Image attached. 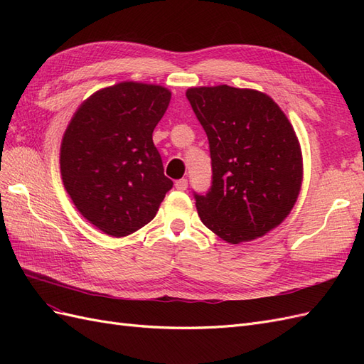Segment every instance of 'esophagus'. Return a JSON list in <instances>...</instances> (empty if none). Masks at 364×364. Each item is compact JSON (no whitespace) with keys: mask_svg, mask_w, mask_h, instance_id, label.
Instances as JSON below:
<instances>
[{"mask_svg":"<svg viewBox=\"0 0 364 364\" xmlns=\"http://www.w3.org/2000/svg\"><path fill=\"white\" fill-rule=\"evenodd\" d=\"M174 186L178 190H181V191H185L186 188H188V181H186V179H179V181H176Z\"/></svg>","mask_w":364,"mask_h":364,"instance_id":"obj_1","label":"esophagus"}]
</instances>
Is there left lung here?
Wrapping results in <instances>:
<instances>
[{
    "instance_id": "left-lung-1",
    "label": "left lung",
    "mask_w": 364,
    "mask_h": 364,
    "mask_svg": "<svg viewBox=\"0 0 364 364\" xmlns=\"http://www.w3.org/2000/svg\"><path fill=\"white\" fill-rule=\"evenodd\" d=\"M209 141L213 185L194 194L202 223L229 245L279 226L299 196V139L267 94L228 85L186 90Z\"/></svg>"
}]
</instances>
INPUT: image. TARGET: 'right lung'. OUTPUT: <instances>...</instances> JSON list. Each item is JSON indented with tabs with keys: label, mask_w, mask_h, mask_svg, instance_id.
I'll return each instance as SVG.
<instances>
[{
	"label": "right lung",
	"mask_w": 364,
	"mask_h": 364,
	"mask_svg": "<svg viewBox=\"0 0 364 364\" xmlns=\"http://www.w3.org/2000/svg\"><path fill=\"white\" fill-rule=\"evenodd\" d=\"M170 100L161 85L121 82L87 97L65 130V190L77 211L107 235L127 237L146 226L171 190L153 144Z\"/></svg>",
	"instance_id": "add662e5"
}]
</instances>
